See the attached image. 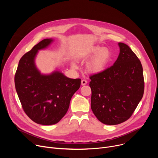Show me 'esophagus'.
<instances>
[{
    "instance_id": "obj_1",
    "label": "esophagus",
    "mask_w": 158,
    "mask_h": 158,
    "mask_svg": "<svg viewBox=\"0 0 158 158\" xmlns=\"http://www.w3.org/2000/svg\"><path fill=\"white\" fill-rule=\"evenodd\" d=\"M87 84V81L85 79H82L81 81V85H86Z\"/></svg>"
}]
</instances>
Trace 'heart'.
<instances>
[{
    "instance_id": "1",
    "label": "heart",
    "mask_w": 158,
    "mask_h": 158,
    "mask_svg": "<svg viewBox=\"0 0 158 158\" xmlns=\"http://www.w3.org/2000/svg\"><path fill=\"white\" fill-rule=\"evenodd\" d=\"M94 54L95 55L88 64V69L89 72L94 73L102 72L107 67L111 60V52L107 48L95 47L87 51L85 56L89 57ZM73 66L76 67V64L73 63Z\"/></svg>"
}]
</instances>
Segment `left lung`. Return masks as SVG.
I'll use <instances>...</instances> for the list:
<instances>
[{
    "instance_id": "obj_1",
    "label": "left lung",
    "mask_w": 158,
    "mask_h": 158,
    "mask_svg": "<svg viewBox=\"0 0 158 158\" xmlns=\"http://www.w3.org/2000/svg\"><path fill=\"white\" fill-rule=\"evenodd\" d=\"M120 54L113 66L89 77L91 108L106 125L127 120L144 93L143 68L130 47L119 43Z\"/></svg>"
}]
</instances>
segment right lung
<instances>
[{
  "label": "right lung",
  "instance_id": "obj_1",
  "mask_svg": "<svg viewBox=\"0 0 158 158\" xmlns=\"http://www.w3.org/2000/svg\"><path fill=\"white\" fill-rule=\"evenodd\" d=\"M52 39H44L25 54L15 75V85L22 107L33 122L49 126L57 123L67 112L81 79H70L60 72L41 75L35 64L38 50L47 47Z\"/></svg>",
  "mask_w": 158,
  "mask_h": 158
}]
</instances>
